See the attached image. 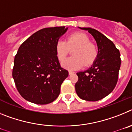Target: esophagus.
<instances>
[{
    "label": "esophagus",
    "instance_id": "esophagus-1",
    "mask_svg": "<svg viewBox=\"0 0 132 132\" xmlns=\"http://www.w3.org/2000/svg\"><path fill=\"white\" fill-rule=\"evenodd\" d=\"M73 73H75V72L72 71H69V75H72L73 74Z\"/></svg>",
    "mask_w": 132,
    "mask_h": 132
}]
</instances>
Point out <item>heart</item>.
Masks as SVG:
<instances>
[{
	"instance_id": "heart-1",
	"label": "heart",
	"mask_w": 132,
	"mask_h": 132,
	"mask_svg": "<svg viewBox=\"0 0 132 132\" xmlns=\"http://www.w3.org/2000/svg\"><path fill=\"white\" fill-rule=\"evenodd\" d=\"M76 48L73 51L74 57L67 58L63 62V67L69 70L82 68L84 65H89L96 59L98 50L94 44L90 43L87 35L76 32L67 38L66 42L59 39L56 43L55 53L58 59L63 61L66 58L69 50Z\"/></svg>"
}]
</instances>
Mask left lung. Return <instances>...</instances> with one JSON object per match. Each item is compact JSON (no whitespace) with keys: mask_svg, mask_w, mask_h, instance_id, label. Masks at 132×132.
I'll list each match as a JSON object with an SVG mask.
<instances>
[{"mask_svg":"<svg viewBox=\"0 0 132 132\" xmlns=\"http://www.w3.org/2000/svg\"><path fill=\"white\" fill-rule=\"evenodd\" d=\"M93 36L98 47V55L91 67L77 73L79 80L75 90L79 98L97 101L108 96L116 87L120 68V53L114 43L100 31L91 28H80Z\"/></svg>","mask_w":132,"mask_h":132,"instance_id":"obj_1","label":"left lung"}]
</instances>
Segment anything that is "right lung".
Listing matches in <instances>:
<instances>
[{
	"label": "right lung",
	"instance_id": "add662e5",
	"mask_svg": "<svg viewBox=\"0 0 132 132\" xmlns=\"http://www.w3.org/2000/svg\"><path fill=\"white\" fill-rule=\"evenodd\" d=\"M67 30L65 26L43 28L20 46L14 61L12 77L18 91L26 101L47 104L59 95L61 85L69 73L61 67L55 45Z\"/></svg>",
	"mask_w": 132,
	"mask_h": 132
}]
</instances>
